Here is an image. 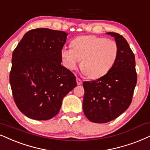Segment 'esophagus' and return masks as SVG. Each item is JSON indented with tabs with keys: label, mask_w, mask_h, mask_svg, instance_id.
I'll return each mask as SVG.
<instances>
[{
	"label": "esophagus",
	"mask_w": 150,
	"mask_h": 150,
	"mask_svg": "<svg viewBox=\"0 0 150 150\" xmlns=\"http://www.w3.org/2000/svg\"><path fill=\"white\" fill-rule=\"evenodd\" d=\"M76 80H77V84L78 85H81V84H82V81H81V79H79V77H77Z\"/></svg>",
	"instance_id": "obj_1"
}]
</instances>
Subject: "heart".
I'll list each match as a JSON object with an SVG mask.
<instances>
[{
  "mask_svg": "<svg viewBox=\"0 0 150 150\" xmlns=\"http://www.w3.org/2000/svg\"><path fill=\"white\" fill-rule=\"evenodd\" d=\"M71 47L63 48L61 51L66 67L77 69L81 60V69L91 79L106 75L114 64L118 52L114 41L94 35L77 37L71 42Z\"/></svg>",
  "mask_w": 150,
  "mask_h": 150,
  "instance_id": "obj_1",
  "label": "heart"
}]
</instances>
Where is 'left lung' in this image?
<instances>
[{"label": "left lung", "instance_id": "obj_1", "mask_svg": "<svg viewBox=\"0 0 150 150\" xmlns=\"http://www.w3.org/2000/svg\"><path fill=\"white\" fill-rule=\"evenodd\" d=\"M114 37L118 48L111 70L100 78L83 82V111L91 122L105 123L125 111L132 100L137 82L135 56L122 35L107 33Z\"/></svg>", "mask_w": 150, "mask_h": 150}]
</instances>
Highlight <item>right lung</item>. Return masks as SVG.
Wrapping results in <instances>:
<instances>
[{"instance_id":"add662e5","label":"right lung","mask_w":150,"mask_h":150,"mask_svg":"<svg viewBox=\"0 0 150 150\" xmlns=\"http://www.w3.org/2000/svg\"><path fill=\"white\" fill-rule=\"evenodd\" d=\"M67 35L48 28L31 30L13 52L9 74L13 97L18 109L30 118H52L63 98L77 86L74 74L61 64Z\"/></svg>"}]
</instances>
